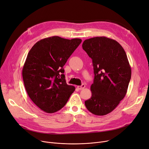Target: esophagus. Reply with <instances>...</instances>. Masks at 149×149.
Here are the masks:
<instances>
[{"label":"esophagus","mask_w":149,"mask_h":149,"mask_svg":"<svg viewBox=\"0 0 149 149\" xmlns=\"http://www.w3.org/2000/svg\"><path fill=\"white\" fill-rule=\"evenodd\" d=\"M77 89H79V90H82V89H84L85 88V85H84V84H82V85H81V86H77Z\"/></svg>","instance_id":"esophagus-1"}]
</instances>
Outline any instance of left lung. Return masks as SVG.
Returning <instances> with one entry per match:
<instances>
[{
    "label": "left lung",
    "instance_id": "1",
    "mask_svg": "<svg viewBox=\"0 0 149 149\" xmlns=\"http://www.w3.org/2000/svg\"><path fill=\"white\" fill-rule=\"evenodd\" d=\"M83 49L93 60L94 79L92 96L85 101L94 114L104 116L111 112L125 97L131 77L127 54L115 40L104 36L86 39Z\"/></svg>",
    "mask_w": 149,
    "mask_h": 149
}]
</instances>
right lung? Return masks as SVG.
<instances>
[{"label":"right lung","instance_id":"add662e5","mask_svg":"<svg viewBox=\"0 0 149 149\" xmlns=\"http://www.w3.org/2000/svg\"><path fill=\"white\" fill-rule=\"evenodd\" d=\"M82 42L81 39L52 36L36 42L28 53L22 78L28 95L48 113L61 109L75 90L67 84L63 66Z\"/></svg>","mask_w":149,"mask_h":149}]
</instances>
